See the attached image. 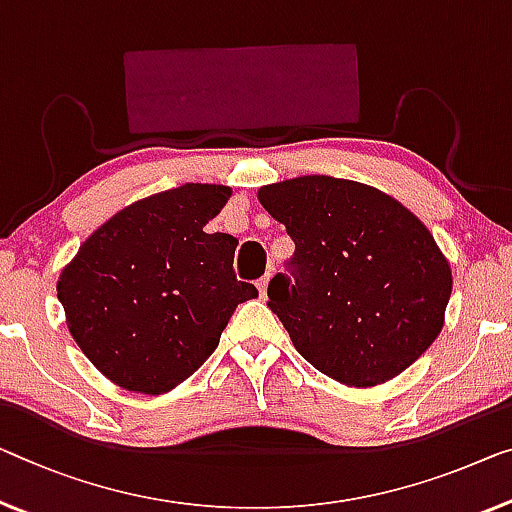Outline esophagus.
I'll return each instance as SVG.
<instances>
[{
	"instance_id": "esophagus-1",
	"label": "esophagus",
	"mask_w": 512,
	"mask_h": 512,
	"mask_svg": "<svg viewBox=\"0 0 512 512\" xmlns=\"http://www.w3.org/2000/svg\"><path fill=\"white\" fill-rule=\"evenodd\" d=\"M271 278H273V273L269 271V273H266V276H264L262 280H259V282H257L259 296H262V299H264V296H266V289H269V282H271Z\"/></svg>"
}]
</instances>
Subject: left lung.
Returning <instances> with one entry per match:
<instances>
[{"mask_svg": "<svg viewBox=\"0 0 512 512\" xmlns=\"http://www.w3.org/2000/svg\"><path fill=\"white\" fill-rule=\"evenodd\" d=\"M257 200L296 246V285L273 278L269 308L319 372L345 386H379L437 340L453 271L402 202L324 174L269 183Z\"/></svg>", "mask_w": 512, "mask_h": 512, "instance_id": "obj_1", "label": "left lung"}]
</instances>
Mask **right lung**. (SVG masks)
Listing matches in <instances>:
<instances>
[{
    "mask_svg": "<svg viewBox=\"0 0 512 512\" xmlns=\"http://www.w3.org/2000/svg\"><path fill=\"white\" fill-rule=\"evenodd\" d=\"M230 197L220 183L144 197L91 232L61 269L68 331L112 384L170 393L216 352L236 305L257 296L234 278V236L204 232Z\"/></svg>",
    "mask_w": 512,
    "mask_h": 512,
    "instance_id": "1",
    "label": "right lung"
}]
</instances>
